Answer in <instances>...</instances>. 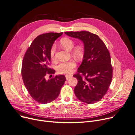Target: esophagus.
Segmentation results:
<instances>
[{
  "label": "esophagus",
  "instance_id": "1",
  "mask_svg": "<svg viewBox=\"0 0 135 135\" xmlns=\"http://www.w3.org/2000/svg\"><path fill=\"white\" fill-rule=\"evenodd\" d=\"M72 77V75H66V80H69L70 78H71Z\"/></svg>",
  "mask_w": 135,
  "mask_h": 135
}]
</instances>
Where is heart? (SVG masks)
Wrapping results in <instances>:
<instances>
[{
	"instance_id": "b5f03b06",
	"label": "heart",
	"mask_w": 135,
	"mask_h": 135,
	"mask_svg": "<svg viewBox=\"0 0 135 135\" xmlns=\"http://www.w3.org/2000/svg\"><path fill=\"white\" fill-rule=\"evenodd\" d=\"M61 46L65 49L68 51L71 50L74 46V42L69 38H63L60 41ZM56 51V45L53 44L50 50V56L52 60L55 59V54ZM73 54L77 58H81L84 55V49L80 46L75 47L72 50ZM76 63L74 60H69L68 61L62 62L56 66L57 73L60 74H69L73 70V69L75 67Z\"/></svg>"
}]
</instances>
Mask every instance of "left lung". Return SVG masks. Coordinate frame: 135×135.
<instances>
[{"label": "left lung", "instance_id": "obj_1", "mask_svg": "<svg viewBox=\"0 0 135 135\" xmlns=\"http://www.w3.org/2000/svg\"><path fill=\"white\" fill-rule=\"evenodd\" d=\"M69 37L78 38L84 44V54L78 73L74 93L79 100L87 104L100 101L105 95L112 78L110 52L98 35L89 31L65 32ZM81 73L84 78L80 75Z\"/></svg>", "mask_w": 135, "mask_h": 135}]
</instances>
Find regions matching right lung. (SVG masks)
Masks as SVG:
<instances>
[{"label": "right lung", "mask_w": 135, "mask_h": 135, "mask_svg": "<svg viewBox=\"0 0 135 135\" xmlns=\"http://www.w3.org/2000/svg\"><path fill=\"white\" fill-rule=\"evenodd\" d=\"M63 32H49L39 35L26 50L22 62V75L29 94L40 104H47L58 97L66 79L65 75H56L47 80V74L55 70L49 68L50 50L54 41Z\"/></svg>", "instance_id": "1"}]
</instances>
